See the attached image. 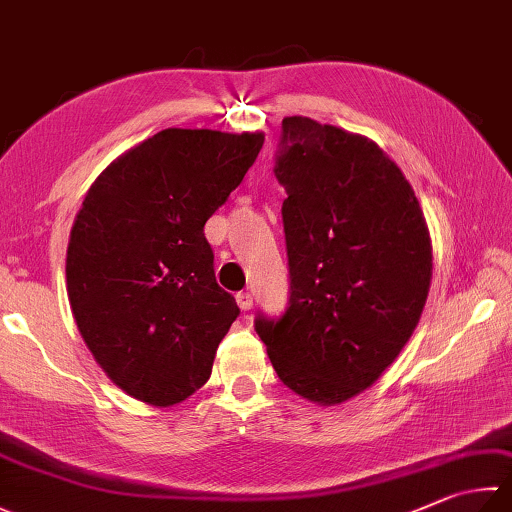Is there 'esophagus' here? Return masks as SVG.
I'll use <instances>...</instances> for the list:
<instances>
[{
	"instance_id": "esophagus-1",
	"label": "esophagus",
	"mask_w": 512,
	"mask_h": 512,
	"mask_svg": "<svg viewBox=\"0 0 512 512\" xmlns=\"http://www.w3.org/2000/svg\"><path fill=\"white\" fill-rule=\"evenodd\" d=\"M236 303H238L240 310L247 312V310H252V305H254V296L249 294V292H238V294H236Z\"/></svg>"
}]
</instances>
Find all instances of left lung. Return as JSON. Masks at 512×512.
<instances>
[{
  "label": "left lung",
  "instance_id": "1",
  "mask_svg": "<svg viewBox=\"0 0 512 512\" xmlns=\"http://www.w3.org/2000/svg\"><path fill=\"white\" fill-rule=\"evenodd\" d=\"M274 173L287 191L289 305L256 332L289 390L334 406L397 359L432 278L430 231L379 144L332 124L283 120Z\"/></svg>",
  "mask_w": 512,
  "mask_h": 512
}]
</instances>
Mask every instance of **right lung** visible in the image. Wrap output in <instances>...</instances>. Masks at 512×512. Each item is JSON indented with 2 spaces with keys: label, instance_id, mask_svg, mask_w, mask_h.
I'll return each mask as SVG.
<instances>
[{
  "label": "right lung",
  "instance_id": "obj_1",
  "mask_svg": "<svg viewBox=\"0 0 512 512\" xmlns=\"http://www.w3.org/2000/svg\"><path fill=\"white\" fill-rule=\"evenodd\" d=\"M263 142V133L165 129L86 191L66 292L93 359L133 399L167 408L207 383L240 310L216 283L205 223Z\"/></svg>",
  "mask_w": 512,
  "mask_h": 512
}]
</instances>
